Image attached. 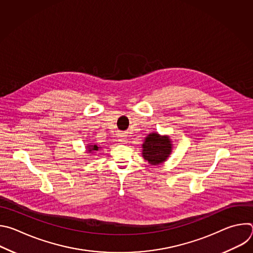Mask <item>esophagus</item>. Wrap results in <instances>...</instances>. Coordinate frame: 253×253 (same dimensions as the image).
<instances>
[{
	"mask_svg": "<svg viewBox=\"0 0 253 253\" xmlns=\"http://www.w3.org/2000/svg\"><path fill=\"white\" fill-rule=\"evenodd\" d=\"M118 141L119 142H121V143H124V142H126V140H127V136L124 134V133H120V134H118Z\"/></svg>",
	"mask_w": 253,
	"mask_h": 253,
	"instance_id": "1",
	"label": "esophagus"
}]
</instances>
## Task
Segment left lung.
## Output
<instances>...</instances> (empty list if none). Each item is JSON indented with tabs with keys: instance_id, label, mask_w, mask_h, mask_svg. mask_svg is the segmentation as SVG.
<instances>
[{
	"instance_id": "left-lung-1",
	"label": "left lung",
	"mask_w": 253,
	"mask_h": 253,
	"mask_svg": "<svg viewBox=\"0 0 253 253\" xmlns=\"http://www.w3.org/2000/svg\"><path fill=\"white\" fill-rule=\"evenodd\" d=\"M142 156L151 165H158L166 161L172 152V144L168 136L150 133L142 144Z\"/></svg>"
}]
</instances>
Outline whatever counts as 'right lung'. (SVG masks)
Instances as JSON below:
<instances>
[{"label":"right lung","instance_id":"1","mask_svg":"<svg viewBox=\"0 0 253 253\" xmlns=\"http://www.w3.org/2000/svg\"><path fill=\"white\" fill-rule=\"evenodd\" d=\"M102 147L98 146L97 144H89V145L87 146V151L90 153V152H95V151H98L99 149H101Z\"/></svg>","mask_w":253,"mask_h":253}]
</instances>
